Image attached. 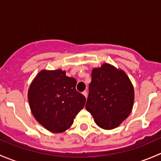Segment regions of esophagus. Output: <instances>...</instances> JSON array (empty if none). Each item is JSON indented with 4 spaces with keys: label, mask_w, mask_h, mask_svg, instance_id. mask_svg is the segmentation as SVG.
Segmentation results:
<instances>
[{
    "label": "esophagus",
    "mask_w": 161,
    "mask_h": 161,
    "mask_svg": "<svg viewBox=\"0 0 161 161\" xmlns=\"http://www.w3.org/2000/svg\"><path fill=\"white\" fill-rule=\"evenodd\" d=\"M82 94H83L84 97H85L86 98H87V92H86V91H84V92H82Z\"/></svg>",
    "instance_id": "esophagus-1"
}]
</instances>
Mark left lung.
I'll return each mask as SVG.
<instances>
[{"label": "left lung", "instance_id": "8db88e82", "mask_svg": "<svg viewBox=\"0 0 161 161\" xmlns=\"http://www.w3.org/2000/svg\"><path fill=\"white\" fill-rule=\"evenodd\" d=\"M86 108L101 129L118 127L130 114L134 103V87L121 69L104 63L91 73Z\"/></svg>", "mask_w": 161, "mask_h": 161}]
</instances>
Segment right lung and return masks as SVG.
Returning a JSON list of instances; mask_svg holds the SVG:
<instances>
[{
	"label": "right lung",
	"instance_id": "add662e5",
	"mask_svg": "<svg viewBox=\"0 0 161 161\" xmlns=\"http://www.w3.org/2000/svg\"><path fill=\"white\" fill-rule=\"evenodd\" d=\"M75 79L65 71L41 70L31 82L28 100L32 115L42 126L61 133L72 125L86 97L75 90Z\"/></svg>",
	"mask_w": 161,
	"mask_h": 161
}]
</instances>
